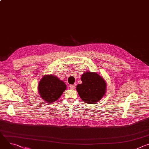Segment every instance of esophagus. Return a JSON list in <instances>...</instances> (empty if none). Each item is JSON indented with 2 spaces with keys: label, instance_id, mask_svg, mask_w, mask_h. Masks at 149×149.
Here are the masks:
<instances>
[{
  "label": "esophagus",
  "instance_id": "esophagus-1",
  "mask_svg": "<svg viewBox=\"0 0 149 149\" xmlns=\"http://www.w3.org/2000/svg\"><path fill=\"white\" fill-rule=\"evenodd\" d=\"M70 88L71 89H75L76 88V84H72V85H70Z\"/></svg>",
  "mask_w": 149,
  "mask_h": 149
}]
</instances>
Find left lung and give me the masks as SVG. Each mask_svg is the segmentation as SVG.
I'll return each mask as SVG.
<instances>
[{
  "label": "left lung",
  "mask_w": 149,
  "mask_h": 149,
  "mask_svg": "<svg viewBox=\"0 0 149 149\" xmlns=\"http://www.w3.org/2000/svg\"><path fill=\"white\" fill-rule=\"evenodd\" d=\"M81 80L82 84L77 85L76 89L85 102L95 104L104 95L106 83L98 74L87 72L82 74Z\"/></svg>",
  "instance_id": "left-lung-1"
}]
</instances>
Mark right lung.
I'll use <instances>...</instances> for the list:
<instances>
[{
    "mask_svg": "<svg viewBox=\"0 0 149 149\" xmlns=\"http://www.w3.org/2000/svg\"><path fill=\"white\" fill-rule=\"evenodd\" d=\"M66 85L54 75H45L39 83L38 90L41 98L48 102L56 101L66 90Z\"/></svg>",
    "mask_w": 149,
    "mask_h": 149,
    "instance_id": "add662e5",
    "label": "right lung"
}]
</instances>
